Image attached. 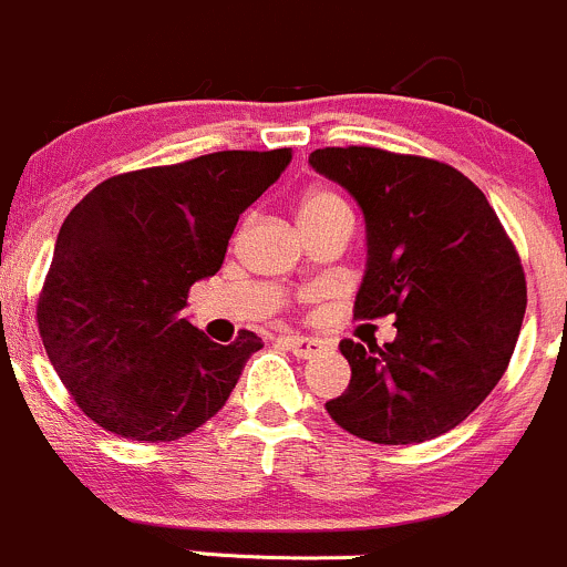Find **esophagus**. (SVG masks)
I'll use <instances>...</instances> for the list:
<instances>
[{
  "label": "esophagus",
  "instance_id": "esophagus-1",
  "mask_svg": "<svg viewBox=\"0 0 567 567\" xmlns=\"http://www.w3.org/2000/svg\"><path fill=\"white\" fill-rule=\"evenodd\" d=\"M281 344L286 350L295 352L297 358H313L319 350H322V344H319L317 339H308V336H284Z\"/></svg>",
  "mask_w": 567,
  "mask_h": 567
}]
</instances>
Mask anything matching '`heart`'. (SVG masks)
Instances as JSON below:
<instances>
[{
  "label": "heart",
  "instance_id": "obj_1",
  "mask_svg": "<svg viewBox=\"0 0 567 567\" xmlns=\"http://www.w3.org/2000/svg\"><path fill=\"white\" fill-rule=\"evenodd\" d=\"M333 209H347L344 200H341L339 195L328 193V189H313V193H308L306 198L300 200V206H297V223L317 220V217L328 215V212Z\"/></svg>",
  "mask_w": 567,
  "mask_h": 567
}]
</instances>
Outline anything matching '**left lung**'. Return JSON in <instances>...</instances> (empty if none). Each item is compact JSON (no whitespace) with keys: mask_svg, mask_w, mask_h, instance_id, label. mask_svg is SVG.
I'll return each instance as SVG.
<instances>
[{"mask_svg":"<svg viewBox=\"0 0 567 567\" xmlns=\"http://www.w3.org/2000/svg\"><path fill=\"white\" fill-rule=\"evenodd\" d=\"M308 165L355 198L367 270L355 317H394L396 339H344L339 427L374 444H422L457 427L502 380L526 311L518 254L474 182L444 162L380 148H317Z\"/></svg>","mask_w":567,"mask_h":567,"instance_id":"left-lung-1","label":"left lung"}]
</instances>
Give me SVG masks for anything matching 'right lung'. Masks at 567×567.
I'll list each match as a JSON object with an SVG mask.
<instances>
[{
  "label": "right lung",
  "instance_id": "add662e5",
  "mask_svg": "<svg viewBox=\"0 0 567 567\" xmlns=\"http://www.w3.org/2000/svg\"><path fill=\"white\" fill-rule=\"evenodd\" d=\"M291 148L217 151L101 182L65 217L38 302L54 372L110 433L176 441L209 422L261 339L223 347L187 317L189 286L220 270L239 215Z\"/></svg>",
  "mask_w": 567,
  "mask_h": 567
}]
</instances>
